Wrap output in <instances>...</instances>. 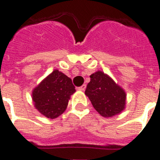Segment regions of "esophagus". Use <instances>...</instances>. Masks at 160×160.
Segmentation results:
<instances>
[{
  "instance_id": "34e87169",
  "label": "esophagus",
  "mask_w": 160,
  "mask_h": 160,
  "mask_svg": "<svg viewBox=\"0 0 160 160\" xmlns=\"http://www.w3.org/2000/svg\"><path fill=\"white\" fill-rule=\"evenodd\" d=\"M85 88H86V85H81L80 87L78 88V89H79V90H81V91H84V90H85Z\"/></svg>"
}]
</instances>
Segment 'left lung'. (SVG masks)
<instances>
[{"instance_id": "obj_1", "label": "left lung", "mask_w": 160, "mask_h": 160, "mask_svg": "<svg viewBox=\"0 0 160 160\" xmlns=\"http://www.w3.org/2000/svg\"><path fill=\"white\" fill-rule=\"evenodd\" d=\"M85 94L95 110L105 118L116 115L125 108L124 90L102 71L90 75Z\"/></svg>"}]
</instances>
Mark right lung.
Returning <instances> with one entry per match:
<instances>
[{"label": "right lung", "mask_w": 160, "mask_h": 160, "mask_svg": "<svg viewBox=\"0 0 160 160\" xmlns=\"http://www.w3.org/2000/svg\"><path fill=\"white\" fill-rule=\"evenodd\" d=\"M75 88L70 78L55 70L32 91L36 109L49 119H55L67 108L70 95Z\"/></svg>", "instance_id": "add662e5"}]
</instances>
